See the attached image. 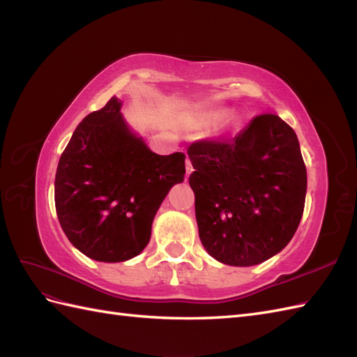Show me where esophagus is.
I'll list each match as a JSON object with an SVG mask.
<instances>
[{
	"label": "esophagus",
	"instance_id": "34e87169",
	"mask_svg": "<svg viewBox=\"0 0 357 357\" xmlns=\"http://www.w3.org/2000/svg\"><path fill=\"white\" fill-rule=\"evenodd\" d=\"M192 171H193V167H192V162H190V159H189V158H186V174L189 176Z\"/></svg>",
	"mask_w": 357,
	"mask_h": 357
}]
</instances>
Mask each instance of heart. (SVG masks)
<instances>
[{
    "instance_id": "1",
    "label": "heart",
    "mask_w": 357,
    "mask_h": 357,
    "mask_svg": "<svg viewBox=\"0 0 357 357\" xmlns=\"http://www.w3.org/2000/svg\"><path fill=\"white\" fill-rule=\"evenodd\" d=\"M226 116H228V112L226 110H210V112H205L202 114V121L204 122H218V121H222V119H225Z\"/></svg>"
}]
</instances>
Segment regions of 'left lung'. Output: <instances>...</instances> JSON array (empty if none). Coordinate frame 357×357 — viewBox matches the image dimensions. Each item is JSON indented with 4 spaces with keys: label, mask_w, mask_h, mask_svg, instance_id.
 Wrapping results in <instances>:
<instances>
[{
    "label": "left lung",
    "mask_w": 357,
    "mask_h": 357,
    "mask_svg": "<svg viewBox=\"0 0 357 357\" xmlns=\"http://www.w3.org/2000/svg\"><path fill=\"white\" fill-rule=\"evenodd\" d=\"M188 155L202 245L219 262L257 265L295 235L307 169L298 137L277 114L256 116L234 138H204Z\"/></svg>",
    "instance_id": "left-lung-1"
}]
</instances>
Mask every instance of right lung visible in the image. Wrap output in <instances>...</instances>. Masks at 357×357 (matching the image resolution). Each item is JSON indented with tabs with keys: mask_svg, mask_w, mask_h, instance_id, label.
I'll return each mask as SVG.
<instances>
[{
	"mask_svg": "<svg viewBox=\"0 0 357 357\" xmlns=\"http://www.w3.org/2000/svg\"><path fill=\"white\" fill-rule=\"evenodd\" d=\"M113 98L75 128L55 177V207L70 243L100 262L142 253L159 205L185 178V155L153 153L129 131Z\"/></svg>",
	"mask_w": 357,
	"mask_h": 357,
	"instance_id": "add662e5",
	"label": "right lung"
}]
</instances>
